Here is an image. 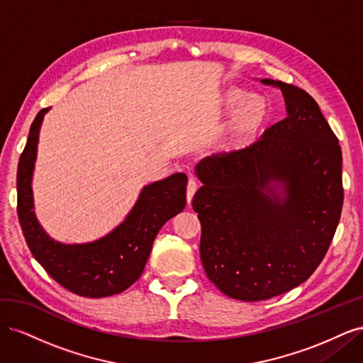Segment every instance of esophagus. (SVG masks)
<instances>
[{
    "instance_id": "1",
    "label": "esophagus",
    "mask_w": 363,
    "mask_h": 363,
    "mask_svg": "<svg viewBox=\"0 0 363 363\" xmlns=\"http://www.w3.org/2000/svg\"><path fill=\"white\" fill-rule=\"evenodd\" d=\"M196 188H199V184H196V182L194 179H189L188 189H186V200H188V204H191L192 196L196 192Z\"/></svg>"
}]
</instances>
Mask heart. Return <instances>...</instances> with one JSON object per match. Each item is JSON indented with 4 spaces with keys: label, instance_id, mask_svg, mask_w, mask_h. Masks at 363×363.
Returning <instances> with one entry per match:
<instances>
[{
    "label": "heart",
    "instance_id": "heart-1",
    "mask_svg": "<svg viewBox=\"0 0 363 363\" xmlns=\"http://www.w3.org/2000/svg\"><path fill=\"white\" fill-rule=\"evenodd\" d=\"M224 106L227 111H237L230 121L225 136L219 140L218 148L223 152H235L245 148L259 131L269 123L272 107L268 98L262 95H250L240 87H230L224 94Z\"/></svg>",
    "mask_w": 363,
    "mask_h": 363
}]
</instances>
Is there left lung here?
Masks as SVG:
<instances>
[{
  "instance_id": "8db88e82",
  "label": "left lung",
  "mask_w": 363,
  "mask_h": 363,
  "mask_svg": "<svg viewBox=\"0 0 363 363\" xmlns=\"http://www.w3.org/2000/svg\"><path fill=\"white\" fill-rule=\"evenodd\" d=\"M260 82L281 91L286 118L252 145L195 167L204 271L240 301L268 300L309 279L344 201L342 151L320 106L294 84Z\"/></svg>"
}]
</instances>
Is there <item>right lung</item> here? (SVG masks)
Listing matches in <instances>:
<instances>
[{"mask_svg":"<svg viewBox=\"0 0 363 363\" xmlns=\"http://www.w3.org/2000/svg\"><path fill=\"white\" fill-rule=\"evenodd\" d=\"M48 111L42 108L33 121L18 163V216L26 242L48 276L65 289L89 298L119 294L140 277L163 224L184 208L188 177L175 172L144 186L124 221L100 239L84 244L54 240L38 221L31 189L39 131Z\"/></svg>","mask_w":363,"mask_h":363,"instance_id":"right-lung-1","label":"right lung"}]
</instances>
